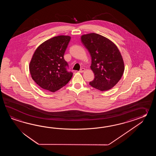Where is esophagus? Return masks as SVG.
Wrapping results in <instances>:
<instances>
[{
    "label": "esophagus",
    "instance_id": "34e87169",
    "mask_svg": "<svg viewBox=\"0 0 156 156\" xmlns=\"http://www.w3.org/2000/svg\"><path fill=\"white\" fill-rule=\"evenodd\" d=\"M85 71V69L84 68H82V69H81L80 70L79 73H83Z\"/></svg>",
    "mask_w": 156,
    "mask_h": 156
}]
</instances>
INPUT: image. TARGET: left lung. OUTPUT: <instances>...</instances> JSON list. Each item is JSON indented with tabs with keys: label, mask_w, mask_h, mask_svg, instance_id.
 <instances>
[{
	"label": "left lung",
	"mask_w": 156,
	"mask_h": 156,
	"mask_svg": "<svg viewBox=\"0 0 156 156\" xmlns=\"http://www.w3.org/2000/svg\"><path fill=\"white\" fill-rule=\"evenodd\" d=\"M81 41L91 56L90 69L95 75L90 85L101 91L111 89L123 76L124 63L116 44L97 33L81 36Z\"/></svg>",
	"instance_id": "8db88e82"
}]
</instances>
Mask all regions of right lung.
I'll list each match as a JSON object with an SVG mask.
<instances>
[{"label": "right lung", "instance_id": "add662e5", "mask_svg": "<svg viewBox=\"0 0 156 156\" xmlns=\"http://www.w3.org/2000/svg\"><path fill=\"white\" fill-rule=\"evenodd\" d=\"M69 36H58L47 40L37 48L29 65L32 79L41 88L54 93L66 85L73 75L69 73L64 53Z\"/></svg>", "mask_w": 156, "mask_h": 156}]
</instances>
